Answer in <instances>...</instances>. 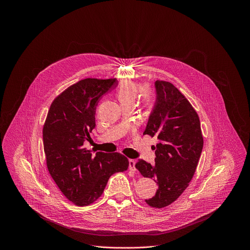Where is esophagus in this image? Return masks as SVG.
<instances>
[{
    "instance_id": "obj_1",
    "label": "esophagus",
    "mask_w": 250,
    "mask_h": 250,
    "mask_svg": "<svg viewBox=\"0 0 250 250\" xmlns=\"http://www.w3.org/2000/svg\"><path fill=\"white\" fill-rule=\"evenodd\" d=\"M135 163H136V161H135L134 159H129V160H128L129 169H130L131 171H133V172H135V171H136V168H135Z\"/></svg>"
}]
</instances>
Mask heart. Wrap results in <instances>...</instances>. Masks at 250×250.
I'll list each match as a JSON object with an SVG mask.
<instances>
[{
	"instance_id": "obj_1",
	"label": "heart",
	"mask_w": 250,
	"mask_h": 250,
	"mask_svg": "<svg viewBox=\"0 0 250 250\" xmlns=\"http://www.w3.org/2000/svg\"><path fill=\"white\" fill-rule=\"evenodd\" d=\"M140 90H141V86L139 84L130 80H125L117 88V96L123 104L127 103H133L137 95L139 94ZM153 101H154V95L152 92L147 91L144 94L142 102H144L145 105L146 106L151 105Z\"/></svg>"
}]
</instances>
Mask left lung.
I'll use <instances>...</instances> for the list:
<instances>
[{
    "mask_svg": "<svg viewBox=\"0 0 250 250\" xmlns=\"http://www.w3.org/2000/svg\"><path fill=\"white\" fill-rule=\"evenodd\" d=\"M156 101L144 134L156 136L155 164L138 160L136 169L158 184L155 196L146 200L161 208L175 202L189 186L196 171L204 139L200 119L190 102L173 84L155 82Z\"/></svg>",
    "mask_w": 250,
    "mask_h": 250,
    "instance_id": "left-lung-1",
    "label": "left lung"
}]
</instances>
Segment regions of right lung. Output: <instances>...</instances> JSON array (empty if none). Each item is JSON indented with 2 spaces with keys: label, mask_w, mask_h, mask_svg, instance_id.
<instances>
[{
  "label": "right lung",
  "mask_w": 250,
  "mask_h": 250,
  "mask_svg": "<svg viewBox=\"0 0 250 250\" xmlns=\"http://www.w3.org/2000/svg\"><path fill=\"white\" fill-rule=\"evenodd\" d=\"M117 85L116 78L83 79L57 96L49 108L42 129L47 169L62 194L76 206L94 203L109 178L128 167L121 153L99 151L93 156L83 146L96 126L99 100Z\"/></svg>",
  "instance_id": "obj_1"
}]
</instances>
